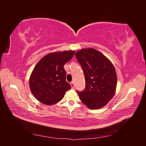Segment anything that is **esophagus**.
Instances as JSON below:
<instances>
[{"label": "esophagus", "instance_id": "1", "mask_svg": "<svg viewBox=\"0 0 146 146\" xmlns=\"http://www.w3.org/2000/svg\"><path fill=\"white\" fill-rule=\"evenodd\" d=\"M70 86H71V87H72V88H74V83L73 82H72L71 83H70Z\"/></svg>", "mask_w": 146, "mask_h": 146}]
</instances>
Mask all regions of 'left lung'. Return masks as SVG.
Instances as JSON below:
<instances>
[{
    "instance_id": "1",
    "label": "left lung",
    "mask_w": 146,
    "mask_h": 146,
    "mask_svg": "<svg viewBox=\"0 0 146 146\" xmlns=\"http://www.w3.org/2000/svg\"><path fill=\"white\" fill-rule=\"evenodd\" d=\"M76 56L83 69L86 82L85 90L77 91L81 101L90 109L102 108L115 94V68L107 57L93 48L78 50Z\"/></svg>"
}]
</instances>
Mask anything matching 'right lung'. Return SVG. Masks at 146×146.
Wrapping results in <instances>:
<instances>
[{"label": "right lung", "mask_w": 146, "mask_h": 146, "mask_svg": "<svg viewBox=\"0 0 146 146\" xmlns=\"http://www.w3.org/2000/svg\"><path fill=\"white\" fill-rule=\"evenodd\" d=\"M74 50L55 52L46 55L35 66L29 86L35 98L47 105L56 104L71 86L66 82L64 65L72 58Z\"/></svg>", "instance_id": "add662e5"}]
</instances>
